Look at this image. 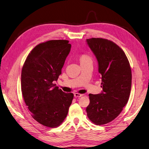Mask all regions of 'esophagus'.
<instances>
[{
    "mask_svg": "<svg viewBox=\"0 0 149 149\" xmlns=\"http://www.w3.org/2000/svg\"><path fill=\"white\" fill-rule=\"evenodd\" d=\"M83 96H84V95L80 94V93H74V96H75V97H80Z\"/></svg>",
    "mask_w": 149,
    "mask_h": 149,
    "instance_id": "1",
    "label": "esophagus"
}]
</instances>
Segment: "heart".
I'll return each instance as SVG.
<instances>
[{
  "label": "heart",
  "mask_w": 149,
  "mask_h": 149,
  "mask_svg": "<svg viewBox=\"0 0 149 149\" xmlns=\"http://www.w3.org/2000/svg\"><path fill=\"white\" fill-rule=\"evenodd\" d=\"M88 60H91V59L90 57V56H88V54H83L81 55V56H80V62L85 61H88Z\"/></svg>",
  "instance_id": "1"
}]
</instances>
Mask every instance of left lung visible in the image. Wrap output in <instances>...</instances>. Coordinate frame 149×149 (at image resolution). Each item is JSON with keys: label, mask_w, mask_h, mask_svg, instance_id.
<instances>
[{"label": "left lung", "mask_w": 149, "mask_h": 149, "mask_svg": "<svg viewBox=\"0 0 149 149\" xmlns=\"http://www.w3.org/2000/svg\"><path fill=\"white\" fill-rule=\"evenodd\" d=\"M88 45L98 62L102 91L90 94L87 116L97 125L112 122L127 104L131 88V69L123 49L116 43L105 38L86 39Z\"/></svg>", "instance_id": "8db88e82"}]
</instances>
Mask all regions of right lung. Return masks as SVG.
Masks as SVG:
<instances>
[{"label": "right lung", "mask_w": 149, "mask_h": 149, "mask_svg": "<svg viewBox=\"0 0 149 149\" xmlns=\"http://www.w3.org/2000/svg\"><path fill=\"white\" fill-rule=\"evenodd\" d=\"M71 45L66 40H52L36 46L28 54L21 71V91L26 105L37 122L56 128L67 116L74 95L54 84Z\"/></svg>", "instance_id": "add662e5"}]
</instances>
